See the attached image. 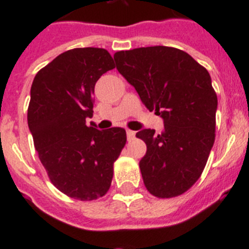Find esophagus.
<instances>
[{
    "label": "esophagus",
    "instance_id": "1",
    "mask_svg": "<svg viewBox=\"0 0 249 249\" xmlns=\"http://www.w3.org/2000/svg\"><path fill=\"white\" fill-rule=\"evenodd\" d=\"M126 133H127V138H128L129 141L133 140V138H135V135H136V132H135V131H131V129H127Z\"/></svg>",
    "mask_w": 249,
    "mask_h": 249
}]
</instances>
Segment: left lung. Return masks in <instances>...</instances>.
I'll list each match as a JSON object with an SVG mask.
<instances>
[{
	"label": "left lung",
	"instance_id": "8db88e82",
	"mask_svg": "<svg viewBox=\"0 0 249 249\" xmlns=\"http://www.w3.org/2000/svg\"><path fill=\"white\" fill-rule=\"evenodd\" d=\"M118 72L135 87L164 129L136 133L147 152L140 160L144 186L158 198L190 190L201 177L214 143L217 94L206 68L184 51L166 46L120 51Z\"/></svg>",
	"mask_w": 249,
	"mask_h": 249
}]
</instances>
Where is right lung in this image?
<instances>
[{
    "instance_id": "obj_1",
    "label": "right lung",
    "mask_w": 249,
    "mask_h": 249,
    "mask_svg": "<svg viewBox=\"0 0 249 249\" xmlns=\"http://www.w3.org/2000/svg\"><path fill=\"white\" fill-rule=\"evenodd\" d=\"M105 48H73L39 70L31 87L28 128L41 163L57 190L81 201L107 193L126 131H100L93 116L94 85L113 70Z\"/></svg>"
}]
</instances>
